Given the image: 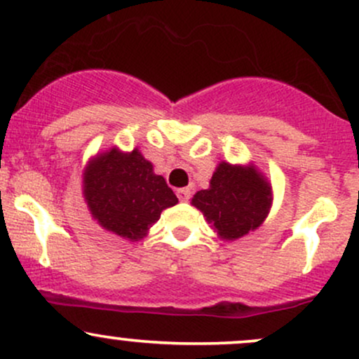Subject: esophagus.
Instances as JSON below:
<instances>
[{"label": "esophagus", "mask_w": 359, "mask_h": 359, "mask_svg": "<svg viewBox=\"0 0 359 359\" xmlns=\"http://www.w3.org/2000/svg\"><path fill=\"white\" fill-rule=\"evenodd\" d=\"M177 197H179L180 203H187V201L191 199V189L187 187L179 189V191H177Z\"/></svg>", "instance_id": "obj_1"}]
</instances>
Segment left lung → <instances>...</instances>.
Returning a JSON list of instances; mask_svg holds the SVG:
<instances>
[{
  "label": "left lung",
  "mask_w": 359,
  "mask_h": 359,
  "mask_svg": "<svg viewBox=\"0 0 359 359\" xmlns=\"http://www.w3.org/2000/svg\"><path fill=\"white\" fill-rule=\"evenodd\" d=\"M271 201V187L255 168L222 162L214 172L211 187L194 196L212 229L224 240H238L262 224Z\"/></svg>",
  "instance_id": "8db88e82"
}]
</instances>
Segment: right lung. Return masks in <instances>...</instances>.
Returning a JSON list of instances; mask_svg holds the SVG:
<instances>
[{"label": "right lung", "mask_w": 359, "mask_h": 359, "mask_svg": "<svg viewBox=\"0 0 359 359\" xmlns=\"http://www.w3.org/2000/svg\"><path fill=\"white\" fill-rule=\"evenodd\" d=\"M84 194L102 228L128 240L145 236L160 212L179 203L138 150L121 154L116 148L93 160L84 175Z\"/></svg>", "instance_id": "add662e5"}]
</instances>
